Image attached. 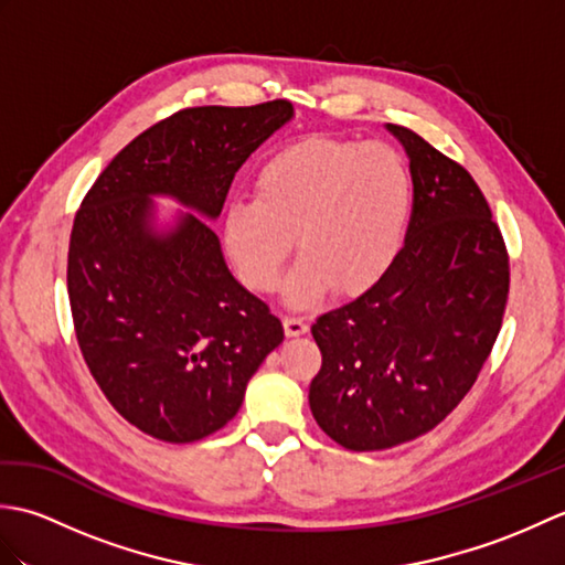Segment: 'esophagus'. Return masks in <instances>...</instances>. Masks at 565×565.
<instances>
[{"label":"esophagus","instance_id":"34e87169","mask_svg":"<svg viewBox=\"0 0 565 565\" xmlns=\"http://www.w3.org/2000/svg\"><path fill=\"white\" fill-rule=\"evenodd\" d=\"M284 330L289 338H298V334H306L308 332V322L298 316H286L284 318Z\"/></svg>","mask_w":565,"mask_h":565}]
</instances>
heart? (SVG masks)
<instances>
[{"label": "heart", "mask_w": 565, "mask_h": 565, "mask_svg": "<svg viewBox=\"0 0 565 565\" xmlns=\"http://www.w3.org/2000/svg\"><path fill=\"white\" fill-rule=\"evenodd\" d=\"M413 174L383 142L308 136L271 152L255 174V196L223 211V245L237 279L271 294L298 237L301 262L286 303L308 308L338 289L362 296L398 262L413 215Z\"/></svg>", "instance_id": "1"}]
</instances>
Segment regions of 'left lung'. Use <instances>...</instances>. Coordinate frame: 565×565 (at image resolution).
I'll use <instances>...</instances> for the list:
<instances>
[{
    "label": "left lung",
    "instance_id": "1",
    "mask_svg": "<svg viewBox=\"0 0 565 565\" xmlns=\"http://www.w3.org/2000/svg\"><path fill=\"white\" fill-rule=\"evenodd\" d=\"M413 174V215L386 279L320 316L316 423L350 451L398 447L435 429L498 340L510 291L505 239L483 191L411 128L386 126Z\"/></svg>",
    "mask_w": 565,
    "mask_h": 565
}]
</instances>
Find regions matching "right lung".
I'll return each mask as SVG.
<instances>
[{"mask_svg": "<svg viewBox=\"0 0 565 565\" xmlns=\"http://www.w3.org/2000/svg\"><path fill=\"white\" fill-rule=\"evenodd\" d=\"M294 106H194L130 140L75 215L67 294L84 362L146 435L189 444L231 423L284 340L269 306L227 269L215 221L235 172ZM152 195L199 212L160 232Z\"/></svg>", "mask_w": 565, "mask_h": 565, "instance_id": "add662e5", "label": "right lung"}]
</instances>
